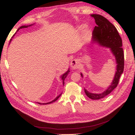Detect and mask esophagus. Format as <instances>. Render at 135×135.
<instances>
[{"mask_svg": "<svg viewBox=\"0 0 135 135\" xmlns=\"http://www.w3.org/2000/svg\"><path fill=\"white\" fill-rule=\"evenodd\" d=\"M79 65H80V62L78 59H74L72 60L71 61V64H70V65L71 67L73 68V69H76V68H79Z\"/></svg>", "mask_w": 135, "mask_h": 135, "instance_id": "esophagus-1", "label": "esophagus"}]
</instances>
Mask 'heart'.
<instances>
[{
	"mask_svg": "<svg viewBox=\"0 0 135 135\" xmlns=\"http://www.w3.org/2000/svg\"><path fill=\"white\" fill-rule=\"evenodd\" d=\"M82 28H83V27H80V29H82Z\"/></svg>",
	"mask_w": 135,
	"mask_h": 135,
	"instance_id": "heart-1",
	"label": "heart"
}]
</instances>
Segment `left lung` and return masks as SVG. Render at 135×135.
Masks as SVG:
<instances>
[{"instance_id":"obj_1","label":"left lung","mask_w":135,"mask_h":135,"mask_svg":"<svg viewBox=\"0 0 135 135\" xmlns=\"http://www.w3.org/2000/svg\"><path fill=\"white\" fill-rule=\"evenodd\" d=\"M95 19L97 26L93 32V43H97L100 46L110 49L114 55L117 64V71L111 84L102 93H91L84 89L85 93L89 98L98 100L103 98L112 92L117 86L119 79L124 71V57L122 48V40L116 27L108 19L98 14H91ZM83 78V75L80 73Z\"/></svg>"}]
</instances>
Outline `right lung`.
<instances>
[{
    "instance_id": "right-lung-1",
    "label": "right lung",
    "mask_w": 135,
    "mask_h": 135,
    "mask_svg": "<svg viewBox=\"0 0 135 135\" xmlns=\"http://www.w3.org/2000/svg\"><path fill=\"white\" fill-rule=\"evenodd\" d=\"M33 25H27V26H21V27H19V28L17 29V31H18L19 30H20V29H23V28H27V27H29V26H32ZM15 33V34H16ZM15 34L14 35H13V37L15 35ZM13 37H12V38H13ZM11 40H12V39H11L10 40V42H11ZM9 42V43H10ZM69 72H70V68L68 70V71H66L65 73H64L61 76V80H62V83H63V85H64V80H65V78H66V77H67V76H68V73H69ZM61 94H62V93L61 94H59V95H57V97L55 98L54 100H53L52 101H51V102H48V103H39V102H37L38 104H50V103H53V102H55V101H56V100L58 99V98L60 97V96L61 95Z\"/></svg>"
}]
</instances>
